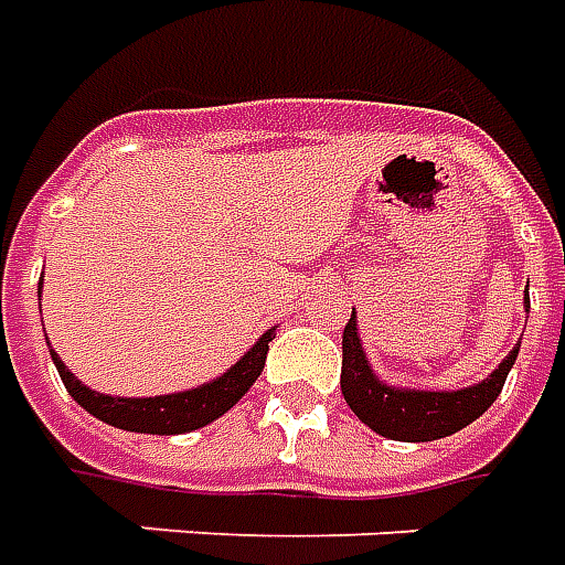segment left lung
<instances>
[{
  "label": "left lung",
  "instance_id": "obj_1",
  "mask_svg": "<svg viewBox=\"0 0 565 565\" xmlns=\"http://www.w3.org/2000/svg\"><path fill=\"white\" fill-rule=\"evenodd\" d=\"M520 343L502 359L490 377L456 392H419V390H395L380 383L359 343V328L355 313L343 328V365H340V390L350 404L355 417L365 426L392 438V441H435L447 438L454 431L466 429L471 419H478L495 402V395L505 386V377L514 359H518Z\"/></svg>",
  "mask_w": 565,
  "mask_h": 565
}]
</instances>
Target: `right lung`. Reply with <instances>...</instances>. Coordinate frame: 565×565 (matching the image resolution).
Segmentation results:
<instances>
[{"label":"right lung","instance_id":"add662e5","mask_svg":"<svg viewBox=\"0 0 565 565\" xmlns=\"http://www.w3.org/2000/svg\"><path fill=\"white\" fill-rule=\"evenodd\" d=\"M270 338H274V331L262 334V340L227 371L225 377L212 380L200 390L158 395V398H111L103 392L87 390L82 380L72 377V371L60 362L54 350H51V359L57 365L63 386L70 390L72 398L82 404L87 414H94L115 429L146 431V435H182V431H194L227 414L249 392L252 383L262 374Z\"/></svg>","mask_w":565,"mask_h":565}]
</instances>
